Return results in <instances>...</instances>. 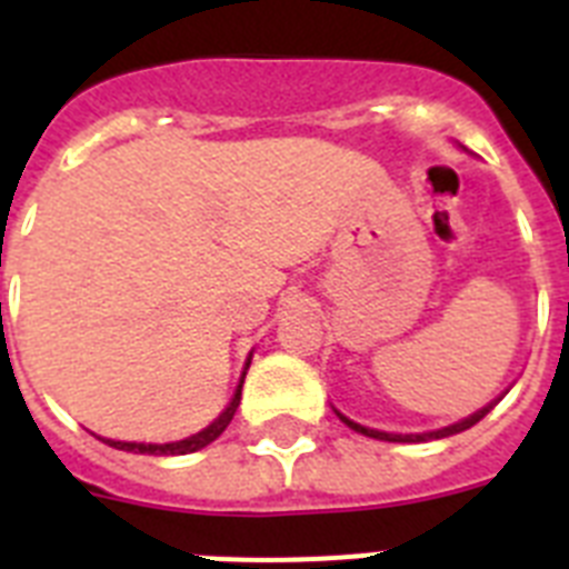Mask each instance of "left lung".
Wrapping results in <instances>:
<instances>
[{
	"mask_svg": "<svg viewBox=\"0 0 569 569\" xmlns=\"http://www.w3.org/2000/svg\"><path fill=\"white\" fill-rule=\"evenodd\" d=\"M498 406V400L489 402V406H483L480 411H475L472 417H466V420H460V423L455 426H446V429H437V431H429V435H388V431H377V429H366V426H359L353 423V420H348L345 415H339V420H342L345 426H351L353 431H359V435H366V437H373V440H391V443H420V440H429V437H435V440H440V437H449V435H458V431H466V429H472L475 423H480L483 417L489 415V411Z\"/></svg>",
	"mask_w": 569,
	"mask_h": 569,
	"instance_id": "left-lung-1",
	"label": "left lung"
}]
</instances>
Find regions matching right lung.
<instances>
[{
  "label": "right lung",
  "mask_w": 569,
  "mask_h": 569,
  "mask_svg": "<svg viewBox=\"0 0 569 569\" xmlns=\"http://www.w3.org/2000/svg\"><path fill=\"white\" fill-rule=\"evenodd\" d=\"M241 386H244V380L238 382L236 397H232V402L227 406L224 415L218 417L216 423H210L203 431H198V435L187 437V440H178V443H123V440H106V443L114 446V449L120 451H134V455H189V451L203 449V446H210L212 440L230 426L232 415H236L238 409V400H241ZM100 440H103V437H100Z\"/></svg>",
  "instance_id": "add662e5"
}]
</instances>
